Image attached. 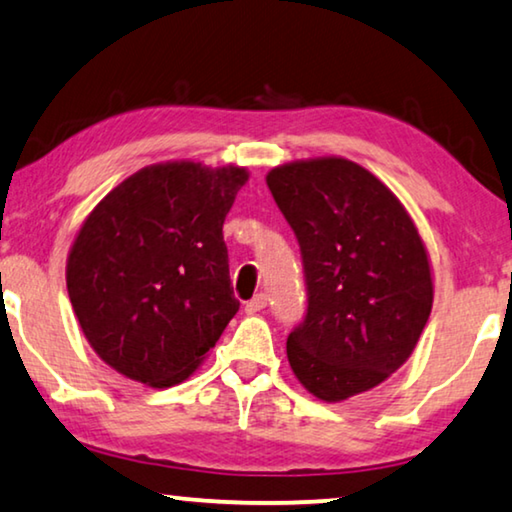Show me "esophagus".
Listing matches in <instances>:
<instances>
[{
    "label": "esophagus",
    "mask_w": 512,
    "mask_h": 512,
    "mask_svg": "<svg viewBox=\"0 0 512 512\" xmlns=\"http://www.w3.org/2000/svg\"><path fill=\"white\" fill-rule=\"evenodd\" d=\"M267 306V295H256L254 300H249L247 304H245V313H249V316H254V313H258V311H263Z\"/></svg>",
    "instance_id": "1"
}]
</instances>
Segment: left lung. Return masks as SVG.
Wrapping results in <instances>:
<instances>
[{
	"mask_svg": "<svg viewBox=\"0 0 512 512\" xmlns=\"http://www.w3.org/2000/svg\"><path fill=\"white\" fill-rule=\"evenodd\" d=\"M265 183L302 249L309 309L286 341L302 387L325 403L375 389L426 327L435 283L410 212L341 155L286 162Z\"/></svg>",
	"mask_w": 512,
	"mask_h": 512,
	"instance_id": "8db88e82",
	"label": "left lung"
}]
</instances>
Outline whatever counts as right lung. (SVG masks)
Instances as JSON below:
<instances>
[{"instance_id":"1","label":"right lung","mask_w":512,"mask_h":512,"mask_svg":"<svg viewBox=\"0 0 512 512\" xmlns=\"http://www.w3.org/2000/svg\"><path fill=\"white\" fill-rule=\"evenodd\" d=\"M247 167L139 169L93 208L66 261L82 334L109 368L153 389L185 382L238 313L224 219Z\"/></svg>"}]
</instances>
